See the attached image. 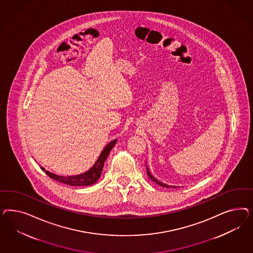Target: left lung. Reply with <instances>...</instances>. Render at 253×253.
Here are the masks:
<instances>
[{"mask_svg": "<svg viewBox=\"0 0 253 253\" xmlns=\"http://www.w3.org/2000/svg\"><path fill=\"white\" fill-rule=\"evenodd\" d=\"M146 172H147V175H148V177L153 181V182H155L156 184H159V185H161V186H162V187H166V188H169V187H172V188H175V187H177V186H175V185H169V184H164V183H162V182H161V181H159L158 179H156L155 177L151 174V172L149 171V169H148V168L146 167Z\"/></svg>", "mask_w": 253, "mask_h": 253, "instance_id": "8db88e82", "label": "left lung"}]
</instances>
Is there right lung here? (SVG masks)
Listing matches in <instances>:
<instances>
[{
  "instance_id": "1",
  "label": "right lung",
  "mask_w": 253,
  "mask_h": 253,
  "mask_svg": "<svg viewBox=\"0 0 253 253\" xmlns=\"http://www.w3.org/2000/svg\"><path fill=\"white\" fill-rule=\"evenodd\" d=\"M117 139L112 140L111 142H109L107 146L104 147L103 151L100 154L97 161H95V163L93 164L92 168L88 169L87 171H85L82 174H78V175H69V176H62V175H57L53 172H50L48 170H45V169L41 167L42 170L45 171L46 174L50 178L54 179L55 181H58L63 184H68V185H74V186H86V185H91L94 184L98 181L100 176H101V172L103 170L104 167V163L107 160V156L109 152L111 151V149L114 147L117 143Z\"/></svg>"
}]
</instances>
